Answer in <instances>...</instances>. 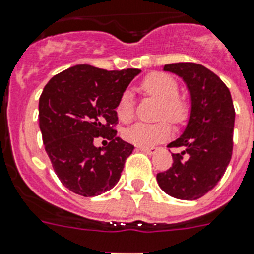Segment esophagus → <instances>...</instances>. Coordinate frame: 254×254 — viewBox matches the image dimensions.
I'll use <instances>...</instances> for the list:
<instances>
[{
    "label": "esophagus",
    "mask_w": 254,
    "mask_h": 254,
    "mask_svg": "<svg viewBox=\"0 0 254 254\" xmlns=\"http://www.w3.org/2000/svg\"><path fill=\"white\" fill-rule=\"evenodd\" d=\"M138 148H139L141 151L148 154V155H152V154H155V152L158 151V148H156V147H141V146H139Z\"/></svg>",
    "instance_id": "obj_1"
}]
</instances>
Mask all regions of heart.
<instances>
[{"label": "heart", "instance_id": "b5f03b06", "mask_svg": "<svg viewBox=\"0 0 254 254\" xmlns=\"http://www.w3.org/2000/svg\"><path fill=\"white\" fill-rule=\"evenodd\" d=\"M141 88L146 94L160 100L159 117H167L172 123H180L187 116V107L179 99V86L174 78L164 73H152L142 80ZM117 116L124 123L133 119L134 103L130 92H124L116 106ZM124 138L133 145L150 147L166 141L171 127L166 121L146 124L137 123L124 130Z\"/></svg>", "mask_w": 254, "mask_h": 254}]
</instances>
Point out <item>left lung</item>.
I'll return each mask as SVG.
<instances>
[{
    "instance_id": "1",
    "label": "left lung",
    "mask_w": 254,
    "mask_h": 254,
    "mask_svg": "<svg viewBox=\"0 0 254 254\" xmlns=\"http://www.w3.org/2000/svg\"><path fill=\"white\" fill-rule=\"evenodd\" d=\"M163 70L184 80L190 95V113L183 134L168 145L184 150L172 154V167L156 175V180L171 197L193 201L211 190L230 164L234 103L222 79L199 64H168Z\"/></svg>"
}]
</instances>
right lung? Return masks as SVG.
<instances>
[{
  "label": "right lung",
  "instance_id": "obj_1",
  "mask_svg": "<svg viewBox=\"0 0 254 254\" xmlns=\"http://www.w3.org/2000/svg\"><path fill=\"white\" fill-rule=\"evenodd\" d=\"M139 69L108 70L75 65L49 80L39 99V127L53 170L83 197L112 189L134 146L117 137L116 106ZM110 141L96 148L93 141Z\"/></svg>",
  "mask_w": 254,
  "mask_h": 254
}]
</instances>
